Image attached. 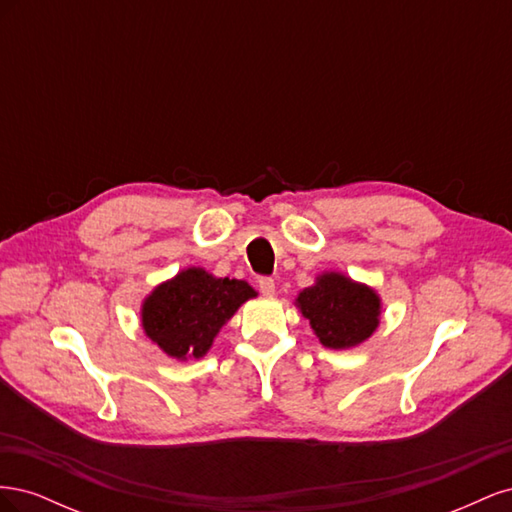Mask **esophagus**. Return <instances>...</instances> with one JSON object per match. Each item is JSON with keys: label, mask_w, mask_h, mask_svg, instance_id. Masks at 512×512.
<instances>
[{"label": "esophagus", "mask_w": 512, "mask_h": 512, "mask_svg": "<svg viewBox=\"0 0 512 512\" xmlns=\"http://www.w3.org/2000/svg\"><path fill=\"white\" fill-rule=\"evenodd\" d=\"M258 288L262 294H265V297H273L275 294V282L271 280V277H260Z\"/></svg>", "instance_id": "1"}]
</instances>
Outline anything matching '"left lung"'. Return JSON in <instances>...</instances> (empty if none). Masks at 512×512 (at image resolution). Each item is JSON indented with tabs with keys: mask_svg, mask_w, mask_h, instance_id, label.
Returning a JSON list of instances; mask_svg holds the SVG:
<instances>
[{
	"mask_svg": "<svg viewBox=\"0 0 512 512\" xmlns=\"http://www.w3.org/2000/svg\"><path fill=\"white\" fill-rule=\"evenodd\" d=\"M297 307L312 324L322 346L346 350L363 344L380 324V297L374 288L344 273H322L299 292Z\"/></svg>",
	"mask_w": 512,
	"mask_h": 512,
	"instance_id": "1",
	"label": "left lung"
}]
</instances>
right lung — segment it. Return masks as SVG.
<instances>
[{
	"label": "right lung",
	"instance_id": "1",
	"mask_svg": "<svg viewBox=\"0 0 512 512\" xmlns=\"http://www.w3.org/2000/svg\"><path fill=\"white\" fill-rule=\"evenodd\" d=\"M254 297L256 290L243 280L215 277L200 267L183 269L143 301V331L177 361L200 359L237 309Z\"/></svg>",
	"mask_w": 512,
	"mask_h": 512
}]
</instances>
